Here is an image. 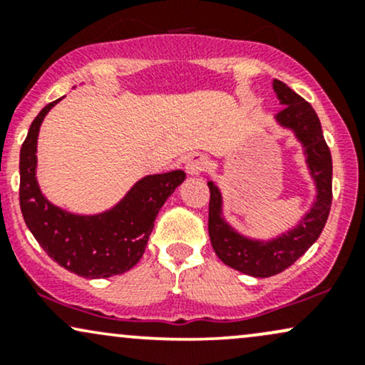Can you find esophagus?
I'll list each match as a JSON object with an SVG mask.
<instances>
[{
    "instance_id": "1",
    "label": "esophagus",
    "mask_w": 365,
    "mask_h": 365,
    "mask_svg": "<svg viewBox=\"0 0 365 365\" xmlns=\"http://www.w3.org/2000/svg\"><path fill=\"white\" fill-rule=\"evenodd\" d=\"M206 168H207V158L204 156V154L195 153L188 156L185 163V170L190 177H199V175Z\"/></svg>"
}]
</instances>
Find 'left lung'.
<instances>
[{"mask_svg":"<svg viewBox=\"0 0 365 365\" xmlns=\"http://www.w3.org/2000/svg\"><path fill=\"white\" fill-rule=\"evenodd\" d=\"M273 91L282 106L274 121L284 130H290L302 148L307 171L311 175L316 197L311 207L304 212L299 223L287 232L269 240L247 237L237 232L223 215V194L212 180L207 187L211 190L209 199V238L217 257L226 266L254 276L269 278L290 267L293 262L311 249L321 235L331 209V183H333V161L321 121L307 101H304L287 83L273 81Z\"/></svg>","mask_w":365,"mask_h":365,"instance_id":"8db88e82","label":"left lung"}]
</instances>
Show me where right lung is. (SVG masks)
I'll list each match as a JSON object with an SVG mask.
<instances>
[{
  "mask_svg": "<svg viewBox=\"0 0 365 365\" xmlns=\"http://www.w3.org/2000/svg\"><path fill=\"white\" fill-rule=\"evenodd\" d=\"M56 99L41 110L20 149V209L25 225L54 262L82 278L127 273L140 261L159 209L185 180V171L145 175L115 206L75 215L53 204L37 182V139Z\"/></svg>",
  "mask_w": 365,
  "mask_h": 365,
  "instance_id": "obj_1",
  "label": "right lung"
}]
</instances>
